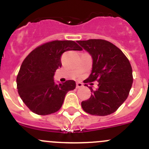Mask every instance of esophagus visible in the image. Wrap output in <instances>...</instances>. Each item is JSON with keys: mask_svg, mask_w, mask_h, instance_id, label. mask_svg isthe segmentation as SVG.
Returning a JSON list of instances; mask_svg holds the SVG:
<instances>
[{"mask_svg": "<svg viewBox=\"0 0 149 149\" xmlns=\"http://www.w3.org/2000/svg\"><path fill=\"white\" fill-rule=\"evenodd\" d=\"M82 86H83V84L82 83H81V82H77L76 83V88H79Z\"/></svg>", "mask_w": 149, "mask_h": 149, "instance_id": "esophagus-1", "label": "esophagus"}]
</instances>
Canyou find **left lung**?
I'll return each mask as SVG.
<instances>
[{
	"instance_id": "left-lung-1",
	"label": "left lung",
	"mask_w": 149,
	"mask_h": 149,
	"mask_svg": "<svg viewBox=\"0 0 149 149\" xmlns=\"http://www.w3.org/2000/svg\"><path fill=\"white\" fill-rule=\"evenodd\" d=\"M90 54L92 70L85 83L97 81L88 100L81 102L86 112L105 116L115 112L128 97L133 84V70L127 57L115 45L104 40L77 41Z\"/></svg>"
}]
</instances>
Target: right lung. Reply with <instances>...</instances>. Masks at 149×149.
<instances>
[{
    "mask_svg": "<svg viewBox=\"0 0 149 149\" xmlns=\"http://www.w3.org/2000/svg\"><path fill=\"white\" fill-rule=\"evenodd\" d=\"M81 49L74 41L55 40L29 54L21 66L16 84L21 99L31 112L47 115L61 109L68 91L76 88V82L68 80L55 84V72L62 65L61 57L63 52Z\"/></svg>",
    "mask_w": 149,
    "mask_h": 149,
    "instance_id": "1",
    "label": "right lung"
}]
</instances>
